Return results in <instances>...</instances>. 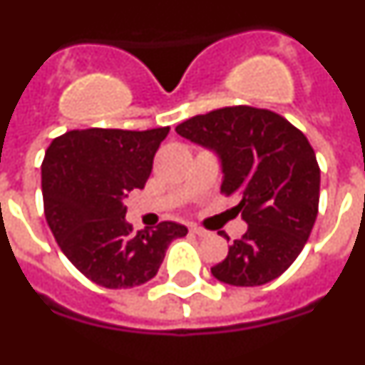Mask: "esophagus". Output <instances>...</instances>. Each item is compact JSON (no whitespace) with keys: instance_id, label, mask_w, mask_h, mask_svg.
I'll use <instances>...</instances> for the list:
<instances>
[{"instance_id":"esophagus-1","label":"esophagus","mask_w":365,"mask_h":365,"mask_svg":"<svg viewBox=\"0 0 365 365\" xmlns=\"http://www.w3.org/2000/svg\"><path fill=\"white\" fill-rule=\"evenodd\" d=\"M190 232L195 235H199V237H205V235H208V232H206L205 228H199V227H190Z\"/></svg>"}]
</instances>
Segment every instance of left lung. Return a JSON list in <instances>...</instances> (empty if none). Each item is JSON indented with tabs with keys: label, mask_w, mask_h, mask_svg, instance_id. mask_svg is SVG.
Masks as SVG:
<instances>
[{
	"label": "left lung",
	"mask_w": 365,
	"mask_h": 365,
	"mask_svg": "<svg viewBox=\"0 0 365 365\" xmlns=\"http://www.w3.org/2000/svg\"><path fill=\"white\" fill-rule=\"evenodd\" d=\"M175 131L214 151L221 160V192L241 195L235 210L248 228L212 267L214 278L257 287L282 276L318 215L320 168L307 137L278 113L250 106L197 115Z\"/></svg>",
	"instance_id": "8db88e82"
}]
</instances>
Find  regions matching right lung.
Returning a JSON list of instances; mask_svg holds the SVG:
<instances>
[{
  "instance_id": "add662e5",
  "label": "right lung",
  "mask_w": 365,
  "mask_h": 365,
  "mask_svg": "<svg viewBox=\"0 0 365 365\" xmlns=\"http://www.w3.org/2000/svg\"><path fill=\"white\" fill-rule=\"evenodd\" d=\"M170 128L148 131L73 130L54 138L41 163L47 225L58 247L80 272L106 289L150 282L168 247L188 234L185 225L163 221L135 232L124 199L144 188L153 157Z\"/></svg>"
}]
</instances>
